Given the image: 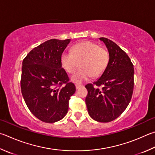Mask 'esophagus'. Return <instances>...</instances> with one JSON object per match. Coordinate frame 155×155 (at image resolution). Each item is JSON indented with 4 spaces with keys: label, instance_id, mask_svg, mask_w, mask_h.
<instances>
[{
    "label": "esophagus",
    "instance_id": "1",
    "mask_svg": "<svg viewBox=\"0 0 155 155\" xmlns=\"http://www.w3.org/2000/svg\"><path fill=\"white\" fill-rule=\"evenodd\" d=\"M75 87H76V89H78L80 88V87H82V85H79V84H76V85H75Z\"/></svg>",
    "mask_w": 155,
    "mask_h": 155
}]
</instances>
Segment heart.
<instances>
[{
    "label": "heart",
    "instance_id": "obj_1",
    "mask_svg": "<svg viewBox=\"0 0 155 155\" xmlns=\"http://www.w3.org/2000/svg\"><path fill=\"white\" fill-rule=\"evenodd\" d=\"M109 53L92 41H85L72 47L71 52H64L61 55L63 68L69 74L74 72L80 63V68L71 77L73 83L81 84L91 77H100L109 62Z\"/></svg>",
    "mask_w": 155,
    "mask_h": 155
}]
</instances>
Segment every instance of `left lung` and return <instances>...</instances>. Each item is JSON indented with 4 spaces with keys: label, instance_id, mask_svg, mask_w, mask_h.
<instances>
[{
    "label": "left lung",
    "instance_id": "left-lung-1",
    "mask_svg": "<svg viewBox=\"0 0 155 155\" xmlns=\"http://www.w3.org/2000/svg\"><path fill=\"white\" fill-rule=\"evenodd\" d=\"M109 52L108 66L94 84L85 85V103L89 116L98 122L108 123L121 114L130 102L134 86V68L130 58L110 39L100 38ZM95 85L102 89L94 87Z\"/></svg>",
    "mask_w": 155,
    "mask_h": 155
}]
</instances>
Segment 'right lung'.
<instances>
[{
  "label": "right lung",
  "mask_w": 155,
  "mask_h": 155,
  "mask_svg": "<svg viewBox=\"0 0 155 155\" xmlns=\"http://www.w3.org/2000/svg\"><path fill=\"white\" fill-rule=\"evenodd\" d=\"M70 41L44 42L31 50L22 62V95L30 111L45 123L57 122L65 117L76 91L60 61Z\"/></svg>",
  "instance_id": "add662e5"
}]
</instances>
